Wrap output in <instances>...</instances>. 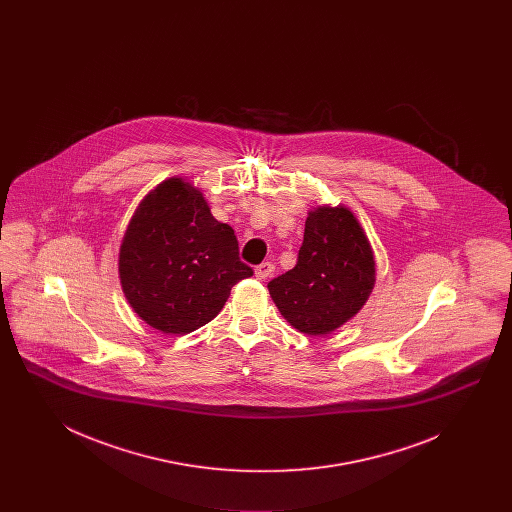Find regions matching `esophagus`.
Segmentation results:
<instances>
[{
    "label": "esophagus",
    "mask_w": 512,
    "mask_h": 512,
    "mask_svg": "<svg viewBox=\"0 0 512 512\" xmlns=\"http://www.w3.org/2000/svg\"><path fill=\"white\" fill-rule=\"evenodd\" d=\"M272 272H274L272 263H261L259 267H255V276L259 280H267L268 276H272Z\"/></svg>",
    "instance_id": "34e87169"
}]
</instances>
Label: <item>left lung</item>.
<instances>
[{"mask_svg": "<svg viewBox=\"0 0 512 512\" xmlns=\"http://www.w3.org/2000/svg\"><path fill=\"white\" fill-rule=\"evenodd\" d=\"M374 255L361 224L345 207H318L305 220L297 265L268 282L284 318L320 336L355 317L374 288Z\"/></svg>", "mask_w": 512, "mask_h": 512, "instance_id": "8db88e82", "label": "left lung"}]
</instances>
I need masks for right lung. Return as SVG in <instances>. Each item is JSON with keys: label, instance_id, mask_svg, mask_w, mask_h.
I'll return each instance as SVG.
<instances>
[{"label": "right lung", "instance_id": "1", "mask_svg": "<svg viewBox=\"0 0 512 512\" xmlns=\"http://www.w3.org/2000/svg\"><path fill=\"white\" fill-rule=\"evenodd\" d=\"M122 292L138 317L165 334L211 322L232 286L253 276L234 230L182 178L159 184L136 209L119 255Z\"/></svg>", "mask_w": 512, "mask_h": 512}]
</instances>
